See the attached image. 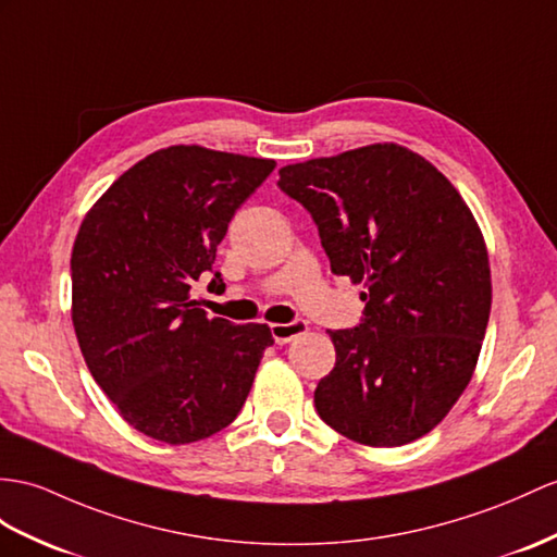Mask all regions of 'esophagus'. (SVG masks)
<instances>
[{
	"instance_id": "esophagus-1",
	"label": "esophagus",
	"mask_w": 557,
	"mask_h": 557,
	"mask_svg": "<svg viewBox=\"0 0 557 557\" xmlns=\"http://www.w3.org/2000/svg\"><path fill=\"white\" fill-rule=\"evenodd\" d=\"M307 333V323L305 321H293V323H271V335L278 345H286L295 337H300Z\"/></svg>"
}]
</instances>
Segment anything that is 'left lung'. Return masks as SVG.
<instances>
[{"mask_svg":"<svg viewBox=\"0 0 557 557\" xmlns=\"http://www.w3.org/2000/svg\"><path fill=\"white\" fill-rule=\"evenodd\" d=\"M309 210L335 276L361 283L363 319L329 331L321 420L366 446H401L442 423L468 387L492 309L484 236L446 176L399 144L278 170Z\"/></svg>","mask_w":557,"mask_h":557,"instance_id":"obj_1","label":"left lung"}]
</instances>
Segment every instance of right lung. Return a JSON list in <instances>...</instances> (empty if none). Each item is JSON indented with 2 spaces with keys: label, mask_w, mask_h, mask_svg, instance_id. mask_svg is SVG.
I'll use <instances>...</instances> for the list:
<instances>
[{
  "label": "right lung",
  "mask_w": 557,
  "mask_h": 557,
  "mask_svg": "<svg viewBox=\"0 0 557 557\" xmlns=\"http://www.w3.org/2000/svg\"><path fill=\"white\" fill-rule=\"evenodd\" d=\"M274 168L202 146L160 148L117 176L79 224L77 343L117 413L148 437L188 444L234 423L274 345L267 323L208 319L191 300L232 216Z\"/></svg>",
  "instance_id": "add662e5"
}]
</instances>
